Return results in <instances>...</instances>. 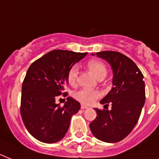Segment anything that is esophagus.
Returning <instances> with one entry per match:
<instances>
[{"label": "esophagus", "mask_w": 159, "mask_h": 159, "mask_svg": "<svg viewBox=\"0 0 159 159\" xmlns=\"http://www.w3.org/2000/svg\"><path fill=\"white\" fill-rule=\"evenodd\" d=\"M81 108L84 110V109H87V108H88V106H86V105H82V106H81Z\"/></svg>", "instance_id": "34e87169"}]
</instances>
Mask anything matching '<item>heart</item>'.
Masks as SVG:
<instances>
[{
    "mask_svg": "<svg viewBox=\"0 0 159 159\" xmlns=\"http://www.w3.org/2000/svg\"><path fill=\"white\" fill-rule=\"evenodd\" d=\"M87 67L98 79L100 77H106L107 73V70L105 64L99 60H90L87 62ZM77 74H78V68L77 66H72L67 72V78L69 84L73 85L76 83ZM100 97H101V92L96 90L82 89L74 93L75 98L84 104H92Z\"/></svg>",
    "mask_w": 159,
    "mask_h": 159,
    "instance_id": "obj_1",
    "label": "heart"
}]
</instances>
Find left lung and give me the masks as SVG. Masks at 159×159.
Instances as JSON below:
<instances>
[{
  "label": "left lung",
  "mask_w": 159,
  "mask_h": 159,
  "mask_svg": "<svg viewBox=\"0 0 159 159\" xmlns=\"http://www.w3.org/2000/svg\"><path fill=\"white\" fill-rule=\"evenodd\" d=\"M97 56L106 60L113 71V87L100 102L105 106L111 102L112 107L111 111L95 108L97 118L90 129L99 140L116 143L130 133L139 119L145 102L143 76L130 58L119 52L103 51Z\"/></svg>",
  "instance_id": "obj_1"
}]
</instances>
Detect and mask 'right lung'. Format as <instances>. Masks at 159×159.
I'll return each instance as SVG.
<instances>
[{
    "label": "right lung",
    "mask_w": 159,
    "mask_h": 159,
    "mask_svg": "<svg viewBox=\"0 0 159 159\" xmlns=\"http://www.w3.org/2000/svg\"><path fill=\"white\" fill-rule=\"evenodd\" d=\"M87 54L68 50H53L30 66L22 84L20 114L25 126L34 138L43 143L61 140L68 130L72 116L81 108L67 97L64 106L56 104L68 83L69 69ZM65 96V95H64Z\"/></svg>",
    "instance_id": "add662e5"
}]
</instances>
